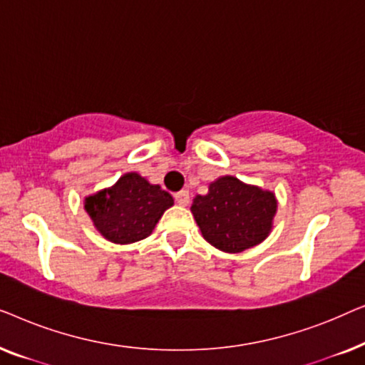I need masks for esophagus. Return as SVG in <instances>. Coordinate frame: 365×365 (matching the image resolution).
<instances>
[{"label":"esophagus","mask_w":365,"mask_h":365,"mask_svg":"<svg viewBox=\"0 0 365 365\" xmlns=\"http://www.w3.org/2000/svg\"><path fill=\"white\" fill-rule=\"evenodd\" d=\"M174 199H176V202L179 206H187L189 204V192L187 191H179L174 194Z\"/></svg>","instance_id":"esophagus-1"}]
</instances>
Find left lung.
<instances>
[{
  "label": "left lung",
  "mask_w": 365,
  "mask_h": 365,
  "mask_svg": "<svg viewBox=\"0 0 365 365\" xmlns=\"http://www.w3.org/2000/svg\"><path fill=\"white\" fill-rule=\"evenodd\" d=\"M277 211V199L264 191L222 176L209 184L206 196L194 197L191 212L202 237L219 251L242 252L269 236Z\"/></svg>",
  "instance_id": "left-lung-1"
}]
</instances>
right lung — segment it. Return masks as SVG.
Masks as SVG:
<instances>
[{
  "label": "right lung",
  "mask_w": 365,
  "mask_h": 365,
  "mask_svg": "<svg viewBox=\"0 0 365 365\" xmlns=\"http://www.w3.org/2000/svg\"><path fill=\"white\" fill-rule=\"evenodd\" d=\"M173 204L171 194L138 173H126L114 186L84 199V209L94 227L114 244H131L148 237Z\"/></svg>",
  "instance_id": "add662e5"
}]
</instances>
